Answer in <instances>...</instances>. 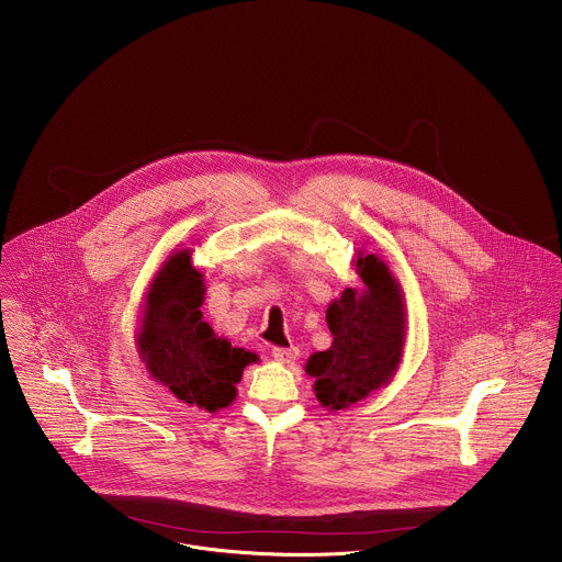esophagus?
I'll use <instances>...</instances> for the list:
<instances>
[{"label":"esophagus","mask_w":562,"mask_h":562,"mask_svg":"<svg viewBox=\"0 0 562 562\" xmlns=\"http://www.w3.org/2000/svg\"><path fill=\"white\" fill-rule=\"evenodd\" d=\"M272 357L281 363H294L296 357H299V348L296 346H290V348H281V346H274L272 348Z\"/></svg>","instance_id":"obj_1"}]
</instances>
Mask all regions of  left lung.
I'll list each match as a JSON object with an SVG mask.
<instances>
[{
    "instance_id": "1",
    "label": "left lung",
    "mask_w": 562,
    "mask_h": 562,
    "mask_svg": "<svg viewBox=\"0 0 562 562\" xmlns=\"http://www.w3.org/2000/svg\"><path fill=\"white\" fill-rule=\"evenodd\" d=\"M366 285L361 294L344 290L326 310L333 335L328 350L307 361V374L316 379V396L330 411L346 408L385 385L398 368L404 344V303L401 285L387 266L366 255L357 259Z\"/></svg>"
}]
</instances>
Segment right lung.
Wrapping results in <instances>:
<instances>
[{"label":"right lung","mask_w":562,"mask_h":562,"mask_svg":"<svg viewBox=\"0 0 562 562\" xmlns=\"http://www.w3.org/2000/svg\"><path fill=\"white\" fill-rule=\"evenodd\" d=\"M201 277L188 250L164 263L147 296L138 344L156 381L179 401L214 413L234 402L241 370L255 355L232 348L203 321Z\"/></svg>","instance_id":"right-lung-1"}]
</instances>
